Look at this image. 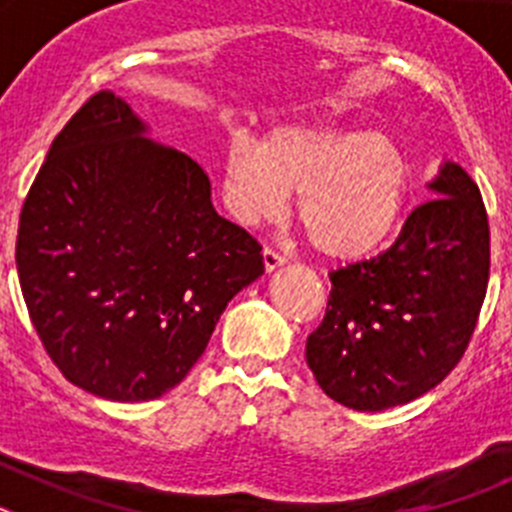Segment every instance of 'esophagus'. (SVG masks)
<instances>
[{
	"label": "esophagus",
	"mask_w": 512,
	"mask_h": 512,
	"mask_svg": "<svg viewBox=\"0 0 512 512\" xmlns=\"http://www.w3.org/2000/svg\"><path fill=\"white\" fill-rule=\"evenodd\" d=\"M287 264V256H284V253H279V251H274V248H264V266H266V271H277L279 266H284Z\"/></svg>",
	"instance_id": "34e87169"
}]
</instances>
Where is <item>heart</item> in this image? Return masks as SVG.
Wrapping results in <instances>:
<instances>
[{
    "instance_id": "b5f03b06",
    "label": "heart",
    "mask_w": 512,
    "mask_h": 512,
    "mask_svg": "<svg viewBox=\"0 0 512 512\" xmlns=\"http://www.w3.org/2000/svg\"><path fill=\"white\" fill-rule=\"evenodd\" d=\"M408 161L392 138L325 125H282L264 140L233 135L223 153V200L243 225L277 220L297 194L312 243L359 259L395 230L408 197Z\"/></svg>"
}]
</instances>
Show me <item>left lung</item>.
<instances>
[{"instance_id": "8db88e82", "label": "left lung", "mask_w": 512, "mask_h": 512, "mask_svg": "<svg viewBox=\"0 0 512 512\" xmlns=\"http://www.w3.org/2000/svg\"><path fill=\"white\" fill-rule=\"evenodd\" d=\"M377 259L330 274L305 359L330 400L379 413L425 395L459 364L490 279V225L472 176L443 161Z\"/></svg>"}]
</instances>
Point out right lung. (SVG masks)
Segmentation results:
<instances>
[{
	"label": "right lung",
	"mask_w": 512,
	"mask_h": 512,
	"mask_svg": "<svg viewBox=\"0 0 512 512\" xmlns=\"http://www.w3.org/2000/svg\"><path fill=\"white\" fill-rule=\"evenodd\" d=\"M15 259L53 364L115 402L174 390L228 302L264 274L259 243L212 207L207 171L148 138L115 92L94 94L53 140Z\"/></svg>",
	"instance_id": "obj_1"
}]
</instances>
